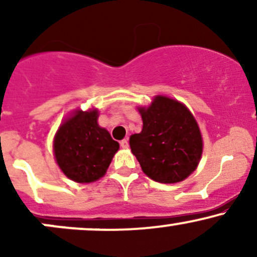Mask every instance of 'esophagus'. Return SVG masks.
Here are the masks:
<instances>
[{
  "label": "esophagus",
  "mask_w": 257,
  "mask_h": 257,
  "mask_svg": "<svg viewBox=\"0 0 257 257\" xmlns=\"http://www.w3.org/2000/svg\"><path fill=\"white\" fill-rule=\"evenodd\" d=\"M120 147H122V149H128V147H129L128 139H124V140L120 141Z\"/></svg>",
  "instance_id": "esophagus-1"
}]
</instances>
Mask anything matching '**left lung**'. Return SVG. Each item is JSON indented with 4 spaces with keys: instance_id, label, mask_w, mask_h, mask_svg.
<instances>
[{
    "instance_id": "obj_1",
    "label": "left lung",
    "mask_w": 257,
    "mask_h": 257,
    "mask_svg": "<svg viewBox=\"0 0 257 257\" xmlns=\"http://www.w3.org/2000/svg\"><path fill=\"white\" fill-rule=\"evenodd\" d=\"M138 111L143 131L131 135L129 145L143 172L161 184L184 181L198 167L204 146L192 112L167 95H156Z\"/></svg>"
}]
</instances>
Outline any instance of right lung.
Wrapping results in <instances>:
<instances>
[{"instance_id":"1","label":"right lung","mask_w":257,"mask_h":257,"mask_svg":"<svg viewBox=\"0 0 257 257\" xmlns=\"http://www.w3.org/2000/svg\"><path fill=\"white\" fill-rule=\"evenodd\" d=\"M98 108L72 110L61 120L54 139L53 155L66 178L91 184L105 175L119 144L99 125Z\"/></svg>"}]
</instances>
